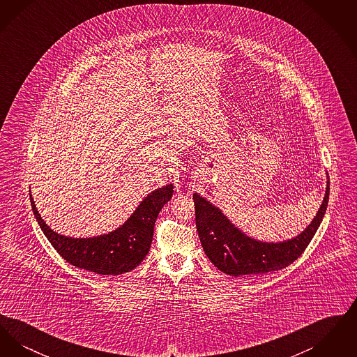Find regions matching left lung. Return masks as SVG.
<instances>
[{
	"instance_id": "8db88e82",
	"label": "left lung",
	"mask_w": 357,
	"mask_h": 357,
	"mask_svg": "<svg viewBox=\"0 0 357 357\" xmlns=\"http://www.w3.org/2000/svg\"><path fill=\"white\" fill-rule=\"evenodd\" d=\"M195 223L204 253L221 272L229 275H253L284 269L304 253L323 221L329 199V179L317 215L297 237L284 242H261L245 236L221 210L197 192Z\"/></svg>"
}]
</instances>
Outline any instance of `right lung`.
Here are the masks:
<instances>
[{
    "label": "right lung",
    "mask_w": 357,
    "mask_h": 357,
    "mask_svg": "<svg viewBox=\"0 0 357 357\" xmlns=\"http://www.w3.org/2000/svg\"><path fill=\"white\" fill-rule=\"evenodd\" d=\"M172 187L155 190L119 229L93 238L64 237L54 233L38 214L32 195L29 197L36 220L59 255L76 268L109 275L130 272L144 259L151 248L155 221L170 201Z\"/></svg>",
    "instance_id": "right-lung-1"
}]
</instances>
